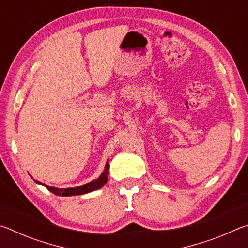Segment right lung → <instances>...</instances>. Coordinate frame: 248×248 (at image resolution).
<instances>
[{"label":"right lung","instance_id":"obj_1","mask_svg":"<svg viewBox=\"0 0 248 248\" xmlns=\"http://www.w3.org/2000/svg\"><path fill=\"white\" fill-rule=\"evenodd\" d=\"M108 174H109V164H108V161L106 163V166H105V170L102 173V175L99 176L97 179L93 180V182L91 183H87L85 185H83V186H78V187H74V188H65V189H60V188H54V187H50L48 185H45L43 184L44 186L47 188L49 191H51L52 194L57 195V196H78V195H83V194H87V192H91V191H94V190H97L99 188H102L105 184L107 183V179H108ZM36 183L41 184L39 182H37L35 180Z\"/></svg>","mask_w":248,"mask_h":248}]
</instances>
